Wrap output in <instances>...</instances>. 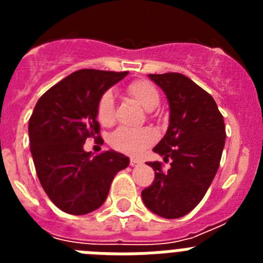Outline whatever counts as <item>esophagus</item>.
I'll return each mask as SVG.
<instances>
[{
    "label": "esophagus",
    "mask_w": 263,
    "mask_h": 263,
    "mask_svg": "<svg viewBox=\"0 0 263 263\" xmlns=\"http://www.w3.org/2000/svg\"><path fill=\"white\" fill-rule=\"evenodd\" d=\"M142 162L139 159H137V158H130V166H138V164H141Z\"/></svg>",
    "instance_id": "obj_1"
}]
</instances>
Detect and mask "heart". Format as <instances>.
I'll return each instance as SVG.
<instances>
[{"label":"heart","mask_w":263,"mask_h":263,"mask_svg":"<svg viewBox=\"0 0 263 263\" xmlns=\"http://www.w3.org/2000/svg\"><path fill=\"white\" fill-rule=\"evenodd\" d=\"M126 92L133 100L146 110H153L159 104V92L153 83L147 80H136L130 83ZM96 117L100 124L109 126L115 120V100L111 92H105L97 103ZM155 141V133L152 129H121L116 130L110 136L111 147L126 154L136 155Z\"/></svg>","instance_id":"1"}]
</instances>
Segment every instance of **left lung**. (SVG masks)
Returning a JSON list of instances; mask_svg holds the SVG:
<instances>
[{
  "label": "left lung",
  "instance_id": "8db88e82",
  "mask_svg": "<svg viewBox=\"0 0 263 263\" xmlns=\"http://www.w3.org/2000/svg\"><path fill=\"white\" fill-rule=\"evenodd\" d=\"M148 78L166 95L170 124L154 152L171 158L163 171L160 162H147L155 171L154 182L142 191L148 210L164 218L191 212L208 191L225 145L224 117L208 92L176 72Z\"/></svg>",
  "mask_w": 263,
  "mask_h": 263
}]
</instances>
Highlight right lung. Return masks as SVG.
Masks as SVG:
<instances>
[{"label":"right lung","mask_w":263,"mask_h":263,"mask_svg":"<svg viewBox=\"0 0 263 263\" xmlns=\"http://www.w3.org/2000/svg\"><path fill=\"white\" fill-rule=\"evenodd\" d=\"M129 72L80 69L51 87L29 121L30 150L36 175L50 200L63 212L87 215L100 208L116 174L129 158L115 150L93 155L84 150L97 138L96 109L100 97Z\"/></svg>","instance_id":"right-lung-1"}]
</instances>
